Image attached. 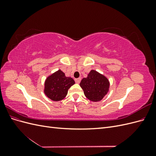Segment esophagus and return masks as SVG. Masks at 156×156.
I'll list each match as a JSON object with an SVG mask.
<instances>
[{"label": "esophagus", "instance_id": "1", "mask_svg": "<svg viewBox=\"0 0 156 156\" xmlns=\"http://www.w3.org/2000/svg\"><path fill=\"white\" fill-rule=\"evenodd\" d=\"M81 78H77V79H75V83H76L79 84V83H80V82H81Z\"/></svg>", "mask_w": 156, "mask_h": 156}]
</instances>
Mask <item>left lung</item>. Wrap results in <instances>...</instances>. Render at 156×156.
Masks as SVG:
<instances>
[{
  "label": "left lung",
  "mask_w": 156,
  "mask_h": 156,
  "mask_svg": "<svg viewBox=\"0 0 156 156\" xmlns=\"http://www.w3.org/2000/svg\"><path fill=\"white\" fill-rule=\"evenodd\" d=\"M80 86L89 100L99 101L102 100L108 92L109 82L105 77L96 71L91 70L88 77L81 80Z\"/></svg>",
  "instance_id": "obj_1"
}]
</instances>
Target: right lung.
Wrapping results in <instances>:
<instances>
[{
  "mask_svg": "<svg viewBox=\"0 0 156 156\" xmlns=\"http://www.w3.org/2000/svg\"><path fill=\"white\" fill-rule=\"evenodd\" d=\"M74 84L72 78L66 77L64 72L58 70L46 79L44 92L51 100L60 101L67 95L68 89Z\"/></svg>",
  "mask_w": 156,
  "mask_h": 156,
  "instance_id": "obj_1",
  "label": "right lung"
}]
</instances>
